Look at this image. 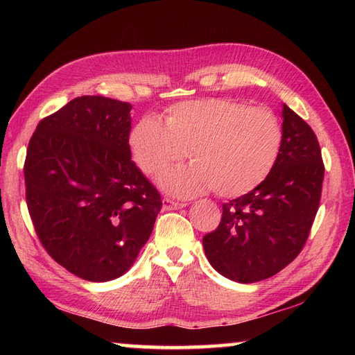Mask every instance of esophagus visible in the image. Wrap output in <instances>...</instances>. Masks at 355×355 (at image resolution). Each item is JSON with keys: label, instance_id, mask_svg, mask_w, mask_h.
<instances>
[{"label": "esophagus", "instance_id": "obj_1", "mask_svg": "<svg viewBox=\"0 0 355 355\" xmlns=\"http://www.w3.org/2000/svg\"><path fill=\"white\" fill-rule=\"evenodd\" d=\"M163 207H164L166 210H177V209L186 207V202L173 201V200H171V198H163Z\"/></svg>", "mask_w": 355, "mask_h": 355}]
</instances>
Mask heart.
<instances>
[{
    "label": "heart",
    "instance_id": "1",
    "mask_svg": "<svg viewBox=\"0 0 355 355\" xmlns=\"http://www.w3.org/2000/svg\"><path fill=\"white\" fill-rule=\"evenodd\" d=\"M282 141V125L275 112L223 97L172 105L164 125L146 116L128 135L134 163L153 178L189 153L193 164L169 172L160 182L177 197L207 189L225 198L248 193L273 171Z\"/></svg>",
    "mask_w": 355,
    "mask_h": 355
}]
</instances>
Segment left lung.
<instances>
[{
    "label": "left lung",
    "mask_w": 355,
    "mask_h": 355,
    "mask_svg": "<svg viewBox=\"0 0 355 355\" xmlns=\"http://www.w3.org/2000/svg\"><path fill=\"white\" fill-rule=\"evenodd\" d=\"M282 117L273 171L253 191L223 205L220 225L202 238L210 266L235 282H258L288 266L318 214L325 173L318 137L285 103Z\"/></svg>",
    "instance_id": "left-lung-1"
}]
</instances>
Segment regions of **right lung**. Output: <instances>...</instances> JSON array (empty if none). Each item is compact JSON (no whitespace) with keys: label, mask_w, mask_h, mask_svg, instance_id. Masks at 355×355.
Wrapping results in <instances>:
<instances>
[{"label":"right lung","mask_w":355,"mask_h":355,"mask_svg":"<svg viewBox=\"0 0 355 355\" xmlns=\"http://www.w3.org/2000/svg\"><path fill=\"white\" fill-rule=\"evenodd\" d=\"M132 105L80 96L42 119L28 141L26 200L59 266L89 282L126 273L163 206L131 160Z\"/></svg>","instance_id":"1"}]
</instances>
